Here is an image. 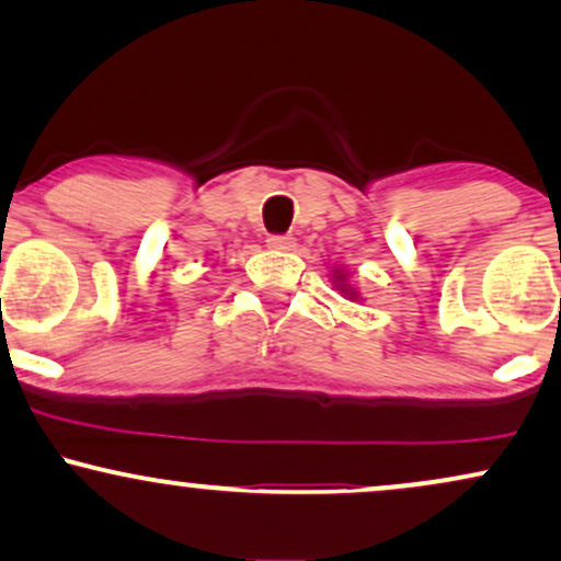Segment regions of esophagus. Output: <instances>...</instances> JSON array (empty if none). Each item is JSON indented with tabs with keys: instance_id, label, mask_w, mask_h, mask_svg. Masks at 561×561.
Instances as JSON below:
<instances>
[{
	"instance_id": "34e87169",
	"label": "esophagus",
	"mask_w": 561,
	"mask_h": 561,
	"mask_svg": "<svg viewBox=\"0 0 561 561\" xmlns=\"http://www.w3.org/2000/svg\"><path fill=\"white\" fill-rule=\"evenodd\" d=\"M266 243L268 248H274V251H295V240L289 236H272Z\"/></svg>"
}]
</instances>
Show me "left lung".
I'll return each instance as SVG.
<instances>
[{
    "instance_id": "1",
    "label": "left lung",
    "mask_w": 561,
    "mask_h": 561,
    "mask_svg": "<svg viewBox=\"0 0 561 561\" xmlns=\"http://www.w3.org/2000/svg\"><path fill=\"white\" fill-rule=\"evenodd\" d=\"M331 285H333V289H336L339 295L344 297V300H350V302L363 300V295H359V287H354L350 268L333 266L331 268Z\"/></svg>"
}]
</instances>
